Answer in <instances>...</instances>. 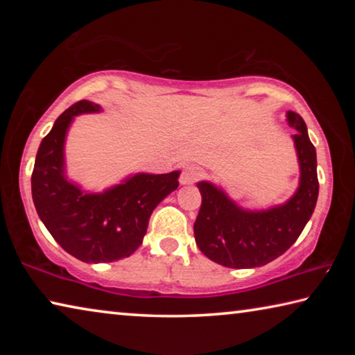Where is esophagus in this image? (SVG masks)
I'll list each match as a JSON object with an SVG mask.
<instances>
[{"label": "esophagus", "mask_w": 355, "mask_h": 355, "mask_svg": "<svg viewBox=\"0 0 355 355\" xmlns=\"http://www.w3.org/2000/svg\"><path fill=\"white\" fill-rule=\"evenodd\" d=\"M200 175H202V172H200L199 167L194 166V164H189V166L184 167L182 175H180V183H182V184H192L200 178Z\"/></svg>", "instance_id": "esophagus-1"}]
</instances>
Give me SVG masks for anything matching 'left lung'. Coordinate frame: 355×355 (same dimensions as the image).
<instances>
[{
	"label": "left lung",
	"instance_id": "1",
	"mask_svg": "<svg viewBox=\"0 0 355 355\" xmlns=\"http://www.w3.org/2000/svg\"><path fill=\"white\" fill-rule=\"evenodd\" d=\"M286 120L296 128L300 182L294 196L284 205L248 211L238 207L213 183H197L202 207L194 222V236L203 255L222 266L245 269L275 260L296 243L313 214L318 200L316 150L310 142L307 125L297 112L288 111Z\"/></svg>",
	"mask_w": 355,
	"mask_h": 355
}]
</instances>
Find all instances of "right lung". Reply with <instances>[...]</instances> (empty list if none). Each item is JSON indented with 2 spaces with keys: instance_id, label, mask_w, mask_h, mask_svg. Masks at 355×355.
Returning <instances> with one entry per match:
<instances>
[{
  "instance_id": "obj_1",
  "label": "right lung",
  "mask_w": 355,
  "mask_h": 355,
  "mask_svg": "<svg viewBox=\"0 0 355 355\" xmlns=\"http://www.w3.org/2000/svg\"><path fill=\"white\" fill-rule=\"evenodd\" d=\"M101 106L81 100L65 110L40 142L31 177L34 207L61 248L84 263L127 258L142 244L158 203L178 188L180 172L136 173L105 192H84L65 177L64 142L78 114Z\"/></svg>"
}]
</instances>
